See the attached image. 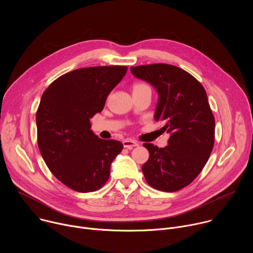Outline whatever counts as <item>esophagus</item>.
<instances>
[{
	"label": "esophagus",
	"mask_w": 253,
	"mask_h": 253,
	"mask_svg": "<svg viewBox=\"0 0 253 253\" xmlns=\"http://www.w3.org/2000/svg\"><path fill=\"white\" fill-rule=\"evenodd\" d=\"M123 146L127 149H131L133 147L139 146V143L136 140H132V139H126L123 141Z\"/></svg>",
	"instance_id": "obj_1"
}]
</instances>
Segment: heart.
<instances>
[{"mask_svg": "<svg viewBox=\"0 0 253 253\" xmlns=\"http://www.w3.org/2000/svg\"><path fill=\"white\" fill-rule=\"evenodd\" d=\"M147 88H149V86L146 85V84H144V83H137V84L134 85L133 91H134V90H141V89H147Z\"/></svg>", "mask_w": 253, "mask_h": 253, "instance_id": "b5f03b06", "label": "heart"}]
</instances>
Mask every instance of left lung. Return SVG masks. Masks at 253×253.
Listing matches in <instances>:
<instances>
[{
	"label": "left lung",
	"instance_id": "obj_1",
	"mask_svg": "<svg viewBox=\"0 0 253 253\" xmlns=\"http://www.w3.org/2000/svg\"><path fill=\"white\" fill-rule=\"evenodd\" d=\"M136 78L158 92L154 119L170 134L164 148L144 143L149 159L142 166L147 183L174 192L190 184L202 171L214 145L215 120L203 86L188 72L173 65L131 67Z\"/></svg>",
	"mask_w": 253,
	"mask_h": 253
}]
</instances>
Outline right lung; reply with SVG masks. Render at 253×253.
I'll list each match as a JSON object with an SVG mask.
<instances>
[{
	"mask_svg": "<svg viewBox=\"0 0 253 253\" xmlns=\"http://www.w3.org/2000/svg\"><path fill=\"white\" fill-rule=\"evenodd\" d=\"M127 72L126 66L81 68L56 79L43 93L36 114L41 155L53 175L78 192L100 189L123 144L103 140L90 118Z\"/></svg>",
	"mask_w": 253,
	"mask_h": 253,
	"instance_id": "1",
	"label": "right lung"
}]
</instances>
